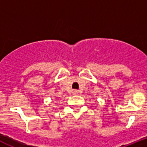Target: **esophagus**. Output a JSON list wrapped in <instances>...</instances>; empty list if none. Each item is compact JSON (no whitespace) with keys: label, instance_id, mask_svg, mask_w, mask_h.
<instances>
[{"label":"esophagus","instance_id":"1","mask_svg":"<svg viewBox=\"0 0 147 147\" xmlns=\"http://www.w3.org/2000/svg\"><path fill=\"white\" fill-rule=\"evenodd\" d=\"M73 94H74V95L79 94V90H73Z\"/></svg>","mask_w":147,"mask_h":147}]
</instances>
